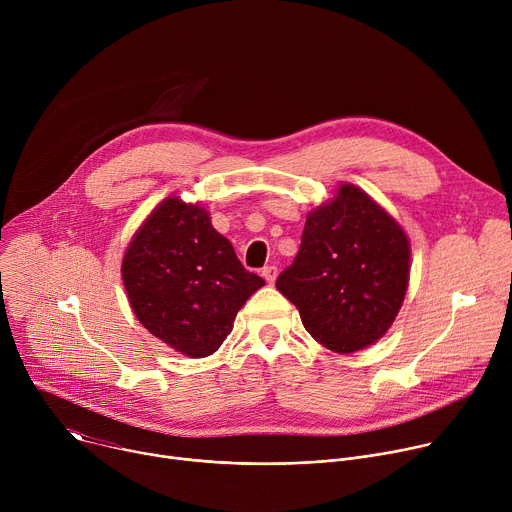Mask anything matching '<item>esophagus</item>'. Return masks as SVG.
Returning <instances> with one entry per match:
<instances>
[{"mask_svg": "<svg viewBox=\"0 0 512 512\" xmlns=\"http://www.w3.org/2000/svg\"><path fill=\"white\" fill-rule=\"evenodd\" d=\"M261 275L265 277L267 283H273L275 277H277V267H275V265H267V267L261 269Z\"/></svg>", "mask_w": 512, "mask_h": 512, "instance_id": "obj_1", "label": "esophagus"}]
</instances>
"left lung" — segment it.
Returning a JSON list of instances; mask_svg holds the SVG:
<instances>
[{
    "mask_svg": "<svg viewBox=\"0 0 512 512\" xmlns=\"http://www.w3.org/2000/svg\"><path fill=\"white\" fill-rule=\"evenodd\" d=\"M409 241L360 188L308 214L300 251L275 287L300 310L304 328L334 352L377 342L393 324L409 283Z\"/></svg>",
    "mask_w": 512,
    "mask_h": 512,
    "instance_id": "1",
    "label": "left lung"
}]
</instances>
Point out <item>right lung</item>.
<instances>
[{"mask_svg":"<svg viewBox=\"0 0 512 512\" xmlns=\"http://www.w3.org/2000/svg\"><path fill=\"white\" fill-rule=\"evenodd\" d=\"M121 273L137 320L190 358L216 352L237 312L265 285L214 231L208 212L176 196L135 233Z\"/></svg>","mask_w":512,"mask_h":512,"instance_id":"add662e5","label":"right lung"}]
</instances>
